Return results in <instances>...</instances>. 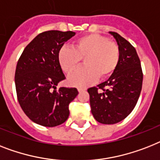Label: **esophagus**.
I'll return each mask as SVG.
<instances>
[{"label":"esophagus","mask_w":160,"mask_h":160,"mask_svg":"<svg viewBox=\"0 0 160 160\" xmlns=\"http://www.w3.org/2000/svg\"><path fill=\"white\" fill-rule=\"evenodd\" d=\"M85 90V89H84V88H78V91H79V93H81V92L84 91Z\"/></svg>","instance_id":"esophagus-1"}]
</instances>
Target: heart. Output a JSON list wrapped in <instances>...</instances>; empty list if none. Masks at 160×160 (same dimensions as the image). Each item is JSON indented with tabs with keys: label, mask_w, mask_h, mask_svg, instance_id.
Instances as JSON below:
<instances>
[{
	"label": "heart",
	"mask_w": 160,
	"mask_h": 160,
	"mask_svg": "<svg viewBox=\"0 0 160 160\" xmlns=\"http://www.w3.org/2000/svg\"><path fill=\"white\" fill-rule=\"evenodd\" d=\"M120 49L108 38L97 33L79 38L74 48L62 47L58 50V61L65 73L69 74L84 59L85 67L77 69L68 76V83L84 87L95 82L98 78L107 79L116 71L120 62Z\"/></svg>",
	"instance_id": "1"
}]
</instances>
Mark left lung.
<instances>
[{
    "instance_id": "left-lung-1",
    "label": "left lung",
    "mask_w": 160,
    "mask_h": 160,
    "mask_svg": "<svg viewBox=\"0 0 160 160\" xmlns=\"http://www.w3.org/2000/svg\"><path fill=\"white\" fill-rule=\"evenodd\" d=\"M120 49V62L107 81L88 89L93 118L102 124H115L134 109L141 94L143 73L136 49L115 32H109ZM101 91L98 92V89Z\"/></svg>"
}]
</instances>
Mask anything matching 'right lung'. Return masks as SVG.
<instances>
[{
  "mask_svg": "<svg viewBox=\"0 0 160 160\" xmlns=\"http://www.w3.org/2000/svg\"><path fill=\"white\" fill-rule=\"evenodd\" d=\"M75 34L58 30L39 33L17 62L18 101L27 117L38 125L52 127L65 122L70 114L69 104L79 93L76 88L57 89L58 83L66 79L58 63V50Z\"/></svg>",
  "mask_w": 160,
  "mask_h": 160,
  "instance_id": "1",
  "label": "right lung"
}]
</instances>
